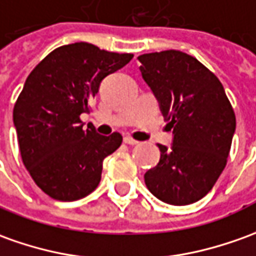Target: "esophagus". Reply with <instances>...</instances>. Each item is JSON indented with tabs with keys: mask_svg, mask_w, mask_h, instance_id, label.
Returning a JSON list of instances; mask_svg holds the SVG:
<instances>
[{
	"mask_svg": "<svg viewBox=\"0 0 256 256\" xmlns=\"http://www.w3.org/2000/svg\"><path fill=\"white\" fill-rule=\"evenodd\" d=\"M124 142L126 145H138L139 142L138 140H135V139H132L131 136H125L124 138Z\"/></svg>",
	"mask_w": 256,
	"mask_h": 256,
	"instance_id": "esophagus-1",
	"label": "esophagus"
}]
</instances>
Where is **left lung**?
Instances as JSON below:
<instances>
[{"label":"left lung","instance_id":"left-lung-1","mask_svg":"<svg viewBox=\"0 0 256 256\" xmlns=\"http://www.w3.org/2000/svg\"><path fill=\"white\" fill-rule=\"evenodd\" d=\"M140 74L172 130L170 148L145 172L148 190L168 205L202 199L224 170L236 116L224 88L196 58L178 50L138 57Z\"/></svg>","mask_w":256,"mask_h":256}]
</instances>
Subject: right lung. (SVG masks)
<instances>
[{"label":"right lung","instance_id":"add662e5","mask_svg":"<svg viewBox=\"0 0 256 256\" xmlns=\"http://www.w3.org/2000/svg\"><path fill=\"white\" fill-rule=\"evenodd\" d=\"M132 54L100 50L89 43L61 46L30 72L14 107V125L24 167L37 186L57 200H76L98 188L103 160L122 136L84 128L80 114L107 75Z\"/></svg>","mask_w":256,"mask_h":256}]
</instances>
